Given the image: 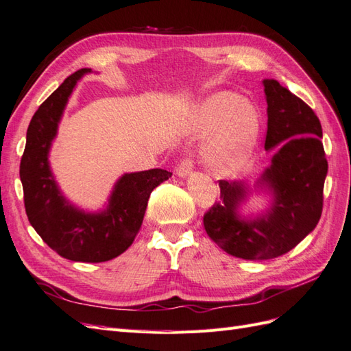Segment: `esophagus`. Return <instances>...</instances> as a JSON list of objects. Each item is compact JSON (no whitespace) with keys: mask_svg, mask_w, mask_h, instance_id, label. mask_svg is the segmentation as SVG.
Wrapping results in <instances>:
<instances>
[{"mask_svg":"<svg viewBox=\"0 0 351 351\" xmlns=\"http://www.w3.org/2000/svg\"><path fill=\"white\" fill-rule=\"evenodd\" d=\"M193 167H194L193 158L185 157V158L181 161V163L178 165V167H176V175L181 176V178H185V176H188V175H190V173L193 172Z\"/></svg>","mask_w":351,"mask_h":351,"instance_id":"obj_1","label":"esophagus"}]
</instances>
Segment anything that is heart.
Instances as JSON below:
<instances>
[{"label": "heart", "mask_w": 351, "mask_h": 351, "mask_svg": "<svg viewBox=\"0 0 351 351\" xmlns=\"http://www.w3.org/2000/svg\"><path fill=\"white\" fill-rule=\"evenodd\" d=\"M202 128L206 130L222 128L213 142L209 157L222 169L239 166L252 149L259 130V115L252 104L232 92H218L202 105Z\"/></svg>", "instance_id": "heart-1"}]
</instances>
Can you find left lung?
<instances>
[{
	"instance_id": "1",
	"label": "left lung",
	"mask_w": 351,
	"mask_h": 351,
	"mask_svg": "<svg viewBox=\"0 0 351 351\" xmlns=\"http://www.w3.org/2000/svg\"><path fill=\"white\" fill-rule=\"evenodd\" d=\"M263 84L268 115L265 149H274V156L256 186L273 195L271 206L256 218L241 217L246 184L222 179L219 202L203 217L215 243L250 261L285 255L316 228L328 173L317 115L276 80L267 78Z\"/></svg>"
}]
</instances>
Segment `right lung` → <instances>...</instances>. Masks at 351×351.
<instances>
[{"instance_id":"obj_1","label":"right lung","mask_w":351,"mask_h":351,"mask_svg":"<svg viewBox=\"0 0 351 351\" xmlns=\"http://www.w3.org/2000/svg\"><path fill=\"white\" fill-rule=\"evenodd\" d=\"M92 73L69 75L34 114L21 160L25 210L34 230L56 254L71 261L105 263L128 249L142 226L149 194L172 173L165 169L124 173L104 210L84 212L60 193L49 163L59 121L77 82Z\"/></svg>"}]
</instances>
